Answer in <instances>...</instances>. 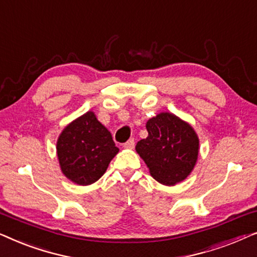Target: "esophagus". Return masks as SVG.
<instances>
[{"label": "esophagus", "mask_w": 257, "mask_h": 257, "mask_svg": "<svg viewBox=\"0 0 257 257\" xmlns=\"http://www.w3.org/2000/svg\"><path fill=\"white\" fill-rule=\"evenodd\" d=\"M124 147H125V149H128V150L135 149V139L127 140V142L124 144Z\"/></svg>", "instance_id": "esophagus-1"}]
</instances>
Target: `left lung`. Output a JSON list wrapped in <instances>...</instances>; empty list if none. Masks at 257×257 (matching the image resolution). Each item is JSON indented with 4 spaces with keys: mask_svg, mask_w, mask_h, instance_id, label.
Segmentation results:
<instances>
[{
    "mask_svg": "<svg viewBox=\"0 0 257 257\" xmlns=\"http://www.w3.org/2000/svg\"><path fill=\"white\" fill-rule=\"evenodd\" d=\"M149 132L136 146L150 174L165 186L184 181L194 170L199 137L191 124L171 112H160L146 122Z\"/></svg>",
    "mask_w": 257,
    "mask_h": 257,
    "instance_id": "1",
    "label": "left lung"
}]
</instances>
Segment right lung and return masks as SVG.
<instances>
[{"instance_id":"obj_1","label":"right lung","mask_w":257,"mask_h":257,"mask_svg":"<svg viewBox=\"0 0 257 257\" xmlns=\"http://www.w3.org/2000/svg\"><path fill=\"white\" fill-rule=\"evenodd\" d=\"M57 158L62 173L80 186L96 182L119 152L108 130L92 111L76 118L57 139Z\"/></svg>"}]
</instances>
